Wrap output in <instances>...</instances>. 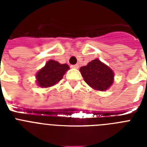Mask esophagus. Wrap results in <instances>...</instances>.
<instances>
[{
  "label": "esophagus",
  "instance_id": "1",
  "mask_svg": "<svg viewBox=\"0 0 147 147\" xmlns=\"http://www.w3.org/2000/svg\"><path fill=\"white\" fill-rule=\"evenodd\" d=\"M71 68H73V69H78V67H79V65H78V64L76 65H71Z\"/></svg>",
  "mask_w": 147,
  "mask_h": 147
}]
</instances>
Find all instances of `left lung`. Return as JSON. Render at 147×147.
Segmentation results:
<instances>
[{
	"instance_id": "8db88e82",
	"label": "left lung",
	"mask_w": 147,
	"mask_h": 147,
	"mask_svg": "<svg viewBox=\"0 0 147 147\" xmlns=\"http://www.w3.org/2000/svg\"><path fill=\"white\" fill-rule=\"evenodd\" d=\"M79 71L85 82L97 91H106L114 82L113 70L98 59L89 62L85 66L81 67Z\"/></svg>"
}]
</instances>
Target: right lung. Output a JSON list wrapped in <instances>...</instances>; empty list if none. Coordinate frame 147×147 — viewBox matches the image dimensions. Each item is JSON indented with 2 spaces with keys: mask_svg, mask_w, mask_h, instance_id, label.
<instances>
[{
  "mask_svg": "<svg viewBox=\"0 0 147 147\" xmlns=\"http://www.w3.org/2000/svg\"><path fill=\"white\" fill-rule=\"evenodd\" d=\"M69 69L67 64H60L55 60H49L36 75V84L41 88L52 87L62 79Z\"/></svg>",
  "mask_w": 147,
  "mask_h": 147,
  "instance_id": "right-lung-1",
  "label": "right lung"
}]
</instances>
